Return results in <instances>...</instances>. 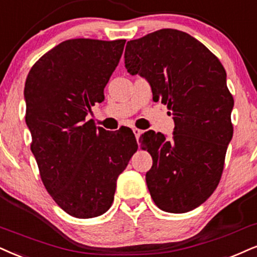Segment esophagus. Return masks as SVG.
<instances>
[{
  "mask_svg": "<svg viewBox=\"0 0 257 257\" xmlns=\"http://www.w3.org/2000/svg\"><path fill=\"white\" fill-rule=\"evenodd\" d=\"M132 131H134V134L136 136V139H137V141H138L139 137H141V135H142V130L135 127V128H132Z\"/></svg>",
  "mask_w": 257,
  "mask_h": 257,
  "instance_id": "1",
  "label": "esophagus"
}]
</instances>
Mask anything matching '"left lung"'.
<instances>
[{"label": "left lung", "instance_id": "1", "mask_svg": "<svg viewBox=\"0 0 257 257\" xmlns=\"http://www.w3.org/2000/svg\"><path fill=\"white\" fill-rule=\"evenodd\" d=\"M125 66L147 78L175 122L172 139L142 135L153 157L145 177L151 198L170 213L194 210L217 188L233 135L225 69L204 44L172 28L130 40Z\"/></svg>", "mask_w": 257, "mask_h": 257}]
</instances>
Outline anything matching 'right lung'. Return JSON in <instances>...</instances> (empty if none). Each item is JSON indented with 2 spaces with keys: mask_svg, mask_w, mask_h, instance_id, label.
Wrapping results in <instances>:
<instances>
[{
  "mask_svg": "<svg viewBox=\"0 0 257 257\" xmlns=\"http://www.w3.org/2000/svg\"><path fill=\"white\" fill-rule=\"evenodd\" d=\"M125 39L65 40L41 56L25 83L31 150L56 204L75 218L101 216L116 179L137 151L131 130L109 132L87 121L122 55Z\"/></svg>",
  "mask_w": 257,
  "mask_h": 257,
  "instance_id": "right-lung-1",
  "label": "right lung"
}]
</instances>
